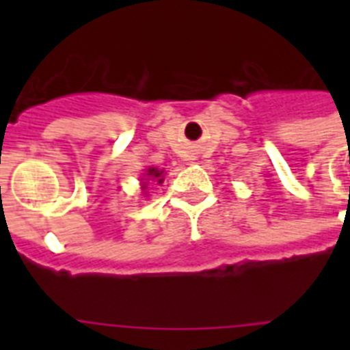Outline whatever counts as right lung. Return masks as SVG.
Segmentation results:
<instances>
[{
    "label": "right lung",
    "mask_w": 350,
    "mask_h": 350,
    "mask_svg": "<svg viewBox=\"0 0 350 350\" xmlns=\"http://www.w3.org/2000/svg\"><path fill=\"white\" fill-rule=\"evenodd\" d=\"M161 174H163V170L154 169V167H150V169L147 170V176H148V178H152V180H158L159 183H161V180H159V178H161Z\"/></svg>",
    "instance_id": "1"
}]
</instances>
